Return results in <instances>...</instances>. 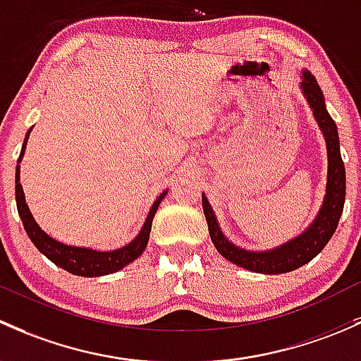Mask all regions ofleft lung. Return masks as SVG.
Instances as JSON below:
<instances>
[{
	"label": "left lung",
	"mask_w": 361,
	"mask_h": 361,
	"mask_svg": "<svg viewBox=\"0 0 361 361\" xmlns=\"http://www.w3.org/2000/svg\"><path fill=\"white\" fill-rule=\"evenodd\" d=\"M300 92H302L310 109L313 111L314 120L325 137L326 158H329L325 196H323L322 207H319L313 222L299 236L292 238L278 247L261 252L247 250V248L238 247L222 233L205 192L202 195L203 212H205L212 243L215 245L222 257L243 269L254 271V273H288V271L313 261L334 236L341 215H343L344 200H346V169H344L343 158H341L337 125L326 111L325 97H323L322 88L318 87V81L307 69H302L300 73Z\"/></svg>",
	"instance_id": "left-lung-1"
}]
</instances>
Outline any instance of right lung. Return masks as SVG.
I'll return each instance as SVG.
<instances>
[{
  "label": "right lung",
  "mask_w": 361,
  "mask_h": 361,
  "mask_svg": "<svg viewBox=\"0 0 361 361\" xmlns=\"http://www.w3.org/2000/svg\"><path fill=\"white\" fill-rule=\"evenodd\" d=\"M29 130L25 133L24 144H22L20 156L17 159V169H15V200H17V210L18 215L22 219V224H24L25 233L31 238V241L35 243V247L47 259H50L51 262L57 264L59 267L66 269L71 274H76V276H106V274L116 273V271L123 269L126 264L135 261L139 255H142V252L146 250L147 241H149V233H151V224H153V219L156 210H158L159 203L165 198L169 189L161 192L158 198L154 200L153 207H151L149 214H147L146 222H144L142 229L139 231V235L133 238L128 245L125 247L116 248V250L102 252V250H94V248H85V247H73V245H66L62 241H57L55 238L48 236L38 226V222L32 217L31 210H29L27 203H25L24 189L20 184V161L24 158L25 146H27L29 139Z\"/></svg>",
  "instance_id": "obj_1"
}]
</instances>
